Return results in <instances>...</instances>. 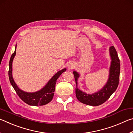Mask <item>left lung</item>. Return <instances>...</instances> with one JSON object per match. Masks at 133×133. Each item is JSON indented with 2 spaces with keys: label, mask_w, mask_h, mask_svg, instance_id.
I'll list each match as a JSON object with an SVG mask.
<instances>
[{
  "label": "left lung",
  "mask_w": 133,
  "mask_h": 133,
  "mask_svg": "<svg viewBox=\"0 0 133 133\" xmlns=\"http://www.w3.org/2000/svg\"><path fill=\"white\" fill-rule=\"evenodd\" d=\"M110 56L111 57L109 78L107 83L103 88L93 94H87L83 92L77 87V80L80 77V74L76 71H73L75 76L76 87V95L78 101L83 104L97 106L102 104L106 102L112 94L116 90L119 83L120 71V63L118 57L116 49L114 46H111L109 48Z\"/></svg>",
  "instance_id": "8db88e82"
}]
</instances>
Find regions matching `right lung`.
I'll list each match as a JSON object with an SVG mask.
<instances>
[{
    "label": "right lung",
    "mask_w": 133,
    "mask_h": 133,
    "mask_svg": "<svg viewBox=\"0 0 133 133\" xmlns=\"http://www.w3.org/2000/svg\"><path fill=\"white\" fill-rule=\"evenodd\" d=\"M16 45L15 47V52L11 56L9 62V78L11 84L14 88L16 92L17 95L21 98L24 103L30 105H43L48 104L53 99L54 96V91L55 90L56 83L57 78L60 76L66 70V69L64 68L61 70L57 72L50 80L48 83L43 87L40 90L33 93L24 91L20 89L17 84H16L12 76V63L13 58L16 55Z\"/></svg>",
    "instance_id": "add662e5"
}]
</instances>
